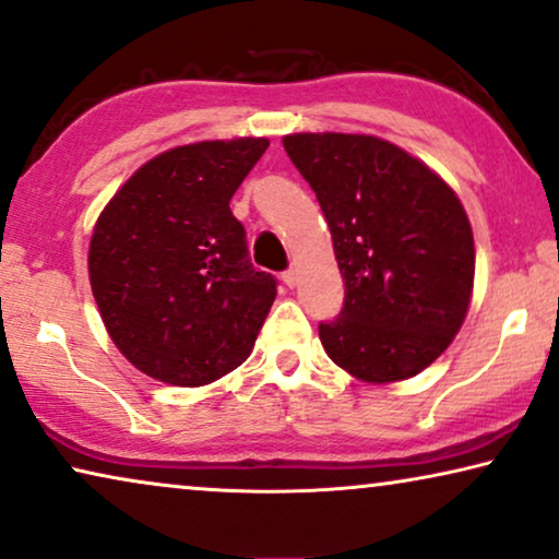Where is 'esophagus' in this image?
<instances>
[{
	"mask_svg": "<svg viewBox=\"0 0 559 559\" xmlns=\"http://www.w3.org/2000/svg\"><path fill=\"white\" fill-rule=\"evenodd\" d=\"M283 283H286V286L288 288H294L296 286V283H298V273L294 271V269H290V271H283Z\"/></svg>",
	"mask_w": 559,
	"mask_h": 559,
	"instance_id": "obj_1",
	"label": "esophagus"
}]
</instances>
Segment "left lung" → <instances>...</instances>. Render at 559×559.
<instances>
[{"instance_id": "left-lung-1", "label": "left lung", "mask_w": 559, "mask_h": 559, "mask_svg": "<svg viewBox=\"0 0 559 559\" xmlns=\"http://www.w3.org/2000/svg\"><path fill=\"white\" fill-rule=\"evenodd\" d=\"M283 148L317 192L344 278L319 324L329 359L361 382L415 377L466 319L476 250L466 210L428 164L367 133H290Z\"/></svg>"}]
</instances>
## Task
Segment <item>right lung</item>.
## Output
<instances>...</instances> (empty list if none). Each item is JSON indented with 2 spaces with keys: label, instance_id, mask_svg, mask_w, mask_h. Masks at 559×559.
<instances>
[{
  "label": "right lung",
  "instance_id": "obj_1",
  "mask_svg": "<svg viewBox=\"0 0 559 559\" xmlns=\"http://www.w3.org/2000/svg\"><path fill=\"white\" fill-rule=\"evenodd\" d=\"M269 139L175 146L126 179L96 219L88 276L121 355L177 388H202L253 352L276 298L230 200Z\"/></svg>",
  "mask_w": 559,
  "mask_h": 559
}]
</instances>
